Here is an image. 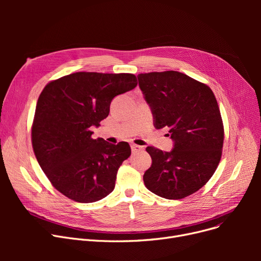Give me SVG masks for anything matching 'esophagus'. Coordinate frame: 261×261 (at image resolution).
Here are the masks:
<instances>
[{"label":"esophagus","instance_id":"obj_1","mask_svg":"<svg viewBox=\"0 0 261 261\" xmlns=\"http://www.w3.org/2000/svg\"><path fill=\"white\" fill-rule=\"evenodd\" d=\"M131 150H132V152H139V151H142V150H144V148L139 146V145L133 144V145H131Z\"/></svg>","mask_w":261,"mask_h":261}]
</instances>
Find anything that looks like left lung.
I'll return each instance as SVG.
<instances>
[{
    "label": "left lung",
    "mask_w": 261,
    "mask_h": 261,
    "mask_svg": "<svg viewBox=\"0 0 261 261\" xmlns=\"http://www.w3.org/2000/svg\"><path fill=\"white\" fill-rule=\"evenodd\" d=\"M155 129L167 127L171 151L147 147L152 159L145 186L159 197L179 200L208 182L222 154L224 140L220 110L206 85L175 71L138 76Z\"/></svg>",
    "instance_id": "obj_1"
}]
</instances>
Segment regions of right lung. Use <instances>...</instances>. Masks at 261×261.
Here are the masks:
<instances>
[{
    "instance_id": "1",
    "label": "right lung",
    "mask_w": 261,
    "mask_h": 261,
    "mask_svg": "<svg viewBox=\"0 0 261 261\" xmlns=\"http://www.w3.org/2000/svg\"><path fill=\"white\" fill-rule=\"evenodd\" d=\"M138 86L133 74L78 72L54 80L40 94L32 143L40 167L61 194L79 203L99 201L115 187L117 170L131 154L117 145L92 139L115 96Z\"/></svg>"
}]
</instances>
